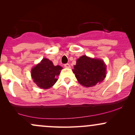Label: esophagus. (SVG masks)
<instances>
[{"mask_svg":"<svg viewBox=\"0 0 135 135\" xmlns=\"http://www.w3.org/2000/svg\"><path fill=\"white\" fill-rule=\"evenodd\" d=\"M64 66L65 68H70V65L69 63H66V64H65Z\"/></svg>","mask_w":135,"mask_h":135,"instance_id":"esophagus-1","label":"esophagus"}]
</instances>
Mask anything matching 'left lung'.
<instances>
[{"instance_id":"8db88e82","label":"left lung","mask_w":135,"mask_h":135,"mask_svg":"<svg viewBox=\"0 0 135 135\" xmlns=\"http://www.w3.org/2000/svg\"><path fill=\"white\" fill-rule=\"evenodd\" d=\"M72 70L79 83L85 87H93L106 77V65L103 60L86 55L77 59Z\"/></svg>"}]
</instances>
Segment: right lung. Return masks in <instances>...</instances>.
<instances>
[{"label": "right lung", "mask_w": 135, "mask_h": 135, "mask_svg": "<svg viewBox=\"0 0 135 135\" xmlns=\"http://www.w3.org/2000/svg\"><path fill=\"white\" fill-rule=\"evenodd\" d=\"M62 69L60 65H54L49 59L43 58L32 69L31 75L37 86L42 89H48L56 83L57 77Z\"/></svg>", "instance_id": "add662e5"}]
</instances>
